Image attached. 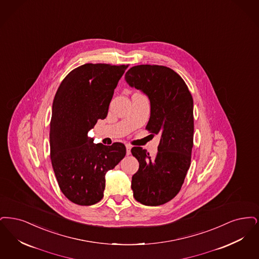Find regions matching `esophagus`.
<instances>
[{
  "instance_id": "1",
  "label": "esophagus",
  "mask_w": 259,
  "mask_h": 259,
  "mask_svg": "<svg viewBox=\"0 0 259 259\" xmlns=\"http://www.w3.org/2000/svg\"><path fill=\"white\" fill-rule=\"evenodd\" d=\"M125 148H126V155H127V156H130V155H131L132 146H131V145H128V144H126V145H125Z\"/></svg>"
}]
</instances>
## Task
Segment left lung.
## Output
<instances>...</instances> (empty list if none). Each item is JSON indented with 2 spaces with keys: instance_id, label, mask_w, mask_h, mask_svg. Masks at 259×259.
<instances>
[{
  "instance_id": "1",
  "label": "left lung",
  "mask_w": 259,
  "mask_h": 259,
  "mask_svg": "<svg viewBox=\"0 0 259 259\" xmlns=\"http://www.w3.org/2000/svg\"><path fill=\"white\" fill-rule=\"evenodd\" d=\"M126 83L145 94L151 106L146 130L160 135L158 154L132 149L139 162L133 176L135 200L146 206L168 202L180 191L191 165L193 146V100L185 81L163 66L140 65L127 70Z\"/></svg>"
}]
</instances>
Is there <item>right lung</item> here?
<instances>
[{
    "instance_id": "right-lung-1",
    "label": "right lung",
    "mask_w": 259,
    "mask_h": 259,
    "mask_svg": "<svg viewBox=\"0 0 259 259\" xmlns=\"http://www.w3.org/2000/svg\"><path fill=\"white\" fill-rule=\"evenodd\" d=\"M127 65L85 64L71 70L58 88L50 122V157L59 187L71 202L101 201L105 174L125 156V146L95 144L88 135L106 118L114 90Z\"/></svg>"
}]
</instances>
